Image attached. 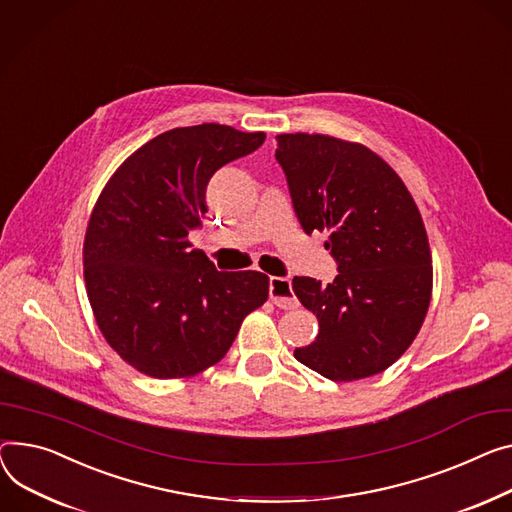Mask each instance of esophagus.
I'll return each instance as SVG.
<instances>
[{
  "instance_id": "34e87169",
  "label": "esophagus",
  "mask_w": 512,
  "mask_h": 512,
  "mask_svg": "<svg viewBox=\"0 0 512 512\" xmlns=\"http://www.w3.org/2000/svg\"><path fill=\"white\" fill-rule=\"evenodd\" d=\"M269 298L280 309H294L298 304L294 292H292V280L290 278H269Z\"/></svg>"
}]
</instances>
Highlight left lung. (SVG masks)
I'll use <instances>...</instances> for the list:
<instances>
[{"label":"left lung","mask_w":512,"mask_h":512,"mask_svg":"<svg viewBox=\"0 0 512 512\" xmlns=\"http://www.w3.org/2000/svg\"><path fill=\"white\" fill-rule=\"evenodd\" d=\"M276 158L306 234L325 243L339 274L327 286L296 276L292 290L319 321L294 358L335 383L387 370L416 339L432 296L428 234L412 193L362 144L323 133L278 135Z\"/></svg>","instance_id":"left-lung-1"}]
</instances>
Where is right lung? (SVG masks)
<instances>
[{
  "label": "right lung",
  "mask_w": 512,
  "mask_h": 512,
  "mask_svg": "<svg viewBox=\"0 0 512 512\" xmlns=\"http://www.w3.org/2000/svg\"><path fill=\"white\" fill-rule=\"evenodd\" d=\"M263 140L220 123L170 129L98 195L84 238L86 292L107 344L142 374L189 379L214 366L267 300L265 274H224L189 241L208 212L212 175Z\"/></svg>",
  "instance_id": "right-lung-1"
}]
</instances>
